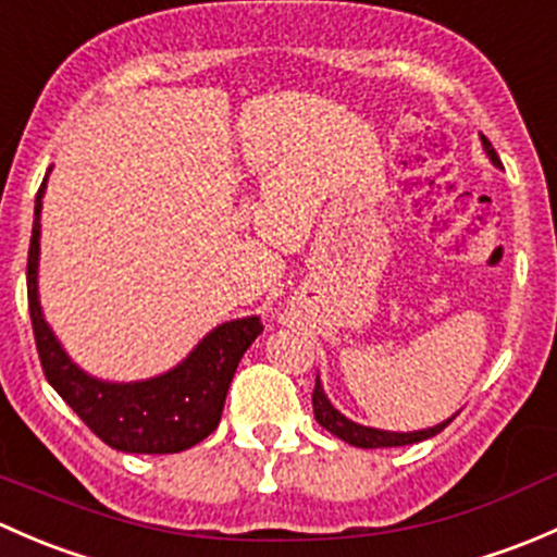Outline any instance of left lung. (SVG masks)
I'll return each mask as SVG.
<instances>
[{
  "instance_id": "obj_1",
  "label": "left lung",
  "mask_w": 557,
  "mask_h": 557,
  "mask_svg": "<svg viewBox=\"0 0 557 557\" xmlns=\"http://www.w3.org/2000/svg\"><path fill=\"white\" fill-rule=\"evenodd\" d=\"M482 145H485V153L491 156L493 164L502 166V161H498L496 150L491 148V143H482ZM312 409H314V420H318V423L323 425L325 431H331V434H334V436H339V440L347 442V445L363 447V450H374V447H401V445H414V442L431 440V436L440 434V431L445 429V425L455 418V414H453V418H447L445 423L431 425V429H423V431H383V429H372V425H361V423H356V420L345 418V414H342L339 409H336L334 404L329 401V396H325L323 385H320V377H314Z\"/></svg>"
}]
</instances>
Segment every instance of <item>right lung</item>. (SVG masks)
<instances>
[{"mask_svg":"<svg viewBox=\"0 0 557 557\" xmlns=\"http://www.w3.org/2000/svg\"><path fill=\"white\" fill-rule=\"evenodd\" d=\"M45 185L48 174L35 199V226H32L29 263H26L29 314L45 377L75 409L77 418L112 450L166 455L199 445L221 423L228 385L245 350L263 331L261 320L258 314H250L215 325L177 367L150 380L107 383L91 377L66 356L39 307V212H42Z\"/></svg>","mask_w":557,"mask_h":557,"instance_id":"right-lung-1","label":"right lung"}]
</instances>
